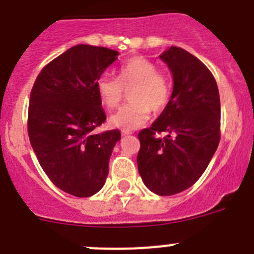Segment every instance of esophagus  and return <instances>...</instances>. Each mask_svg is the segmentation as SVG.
Masks as SVG:
<instances>
[{"label": "esophagus", "mask_w": 254, "mask_h": 254, "mask_svg": "<svg viewBox=\"0 0 254 254\" xmlns=\"http://www.w3.org/2000/svg\"><path fill=\"white\" fill-rule=\"evenodd\" d=\"M130 134H132L131 131H124V130H123V135H124V136H127V135H130Z\"/></svg>", "instance_id": "esophagus-1"}]
</instances>
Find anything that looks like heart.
<instances>
[{"label": "heart", "mask_w": 254, "mask_h": 254, "mask_svg": "<svg viewBox=\"0 0 254 254\" xmlns=\"http://www.w3.org/2000/svg\"><path fill=\"white\" fill-rule=\"evenodd\" d=\"M129 89L130 103L110 119L111 125L124 131L143 127L150 118V111L164 110L172 95L169 77L143 56H132L123 63L118 70V80L103 76L96 82L99 99L108 109L118 108L125 90Z\"/></svg>", "instance_id": "1"}]
</instances>
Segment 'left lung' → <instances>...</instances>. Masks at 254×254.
<instances>
[{"label": "left lung", "mask_w": 254, "mask_h": 254, "mask_svg": "<svg viewBox=\"0 0 254 254\" xmlns=\"http://www.w3.org/2000/svg\"><path fill=\"white\" fill-rule=\"evenodd\" d=\"M174 80L167 108L138 134V169L146 188L173 195L190 188L207 169L220 140V101L209 68L181 47L160 55ZM162 132L167 134L159 137Z\"/></svg>", "instance_id": "obj_1"}]
</instances>
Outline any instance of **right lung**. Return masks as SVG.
Returning <instances> with one entry per match:
<instances>
[{"instance_id": "obj_1", "label": "right lung", "mask_w": 254, "mask_h": 254, "mask_svg": "<svg viewBox=\"0 0 254 254\" xmlns=\"http://www.w3.org/2000/svg\"><path fill=\"white\" fill-rule=\"evenodd\" d=\"M119 52L76 45L47 64L30 94L31 145L50 181L71 195L86 198L105 184L118 129L94 131L106 120L96 82Z\"/></svg>"}]
</instances>
